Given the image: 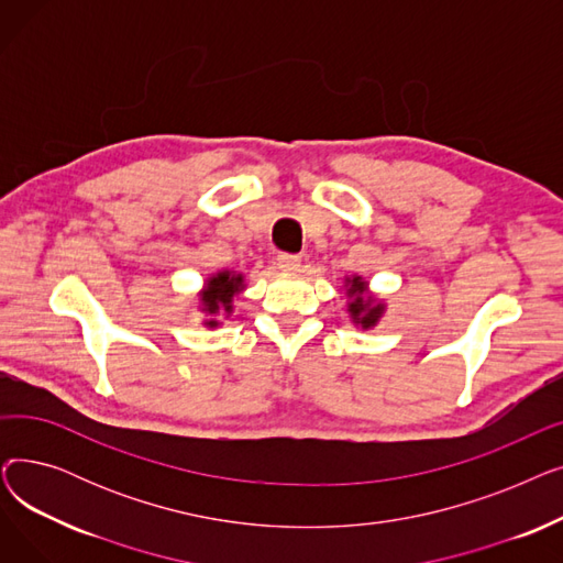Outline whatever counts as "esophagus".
I'll return each instance as SVG.
<instances>
[{
	"label": "esophagus",
	"instance_id": "obj_1",
	"mask_svg": "<svg viewBox=\"0 0 563 563\" xmlns=\"http://www.w3.org/2000/svg\"><path fill=\"white\" fill-rule=\"evenodd\" d=\"M301 266V255H291V253H280L278 255V269L285 274H294L299 272Z\"/></svg>",
	"mask_w": 563,
	"mask_h": 563
}]
</instances>
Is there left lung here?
I'll return each mask as SVG.
<instances>
[{
	"mask_svg": "<svg viewBox=\"0 0 563 563\" xmlns=\"http://www.w3.org/2000/svg\"><path fill=\"white\" fill-rule=\"evenodd\" d=\"M346 297L351 299L346 308H349V314H351L353 323H356V327H361V329H365V331L376 327V321L383 317V310H386V306L372 297V294L367 291V283L361 276L346 278Z\"/></svg>",
	"mask_w": 563,
	"mask_h": 563,
	"instance_id": "1",
	"label": "left lung"
}]
</instances>
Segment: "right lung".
<instances>
[{
  "instance_id": "obj_1",
  "label": "right lung",
  "mask_w": 563,
  "mask_h": 563,
  "mask_svg": "<svg viewBox=\"0 0 563 563\" xmlns=\"http://www.w3.org/2000/svg\"><path fill=\"white\" fill-rule=\"evenodd\" d=\"M244 289V276L232 272H219L212 278L205 280V289L198 294L202 312L210 317L205 319V327L217 329L219 321L214 319L219 312L230 314L232 312V299L234 294Z\"/></svg>"
}]
</instances>
